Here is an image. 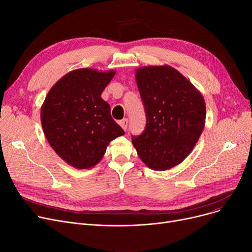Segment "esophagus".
I'll return each instance as SVG.
<instances>
[{"instance_id":"obj_1","label":"esophagus","mask_w":252,"mask_h":252,"mask_svg":"<svg viewBox=\"0 0 252 252\" xmlns=\"http://www.w3.org/2000/svg\"><path fill=\"white\" fill-rule=\"evenodd\" d=\"M118 124H119V126H121L124 128V130L127 129V119L126 118H124L123 121H119Z\"/></svg>"}]
</instances>
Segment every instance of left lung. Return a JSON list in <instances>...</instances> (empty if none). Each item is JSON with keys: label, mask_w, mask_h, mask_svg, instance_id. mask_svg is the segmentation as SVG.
<instances>
[{"label": "left lung", "mask_w": 252, "mask_h": 252, "mask_svg": "<svg viewBox=\"0 0 252 252\" xmlns=\"http://www.w3.org/2000/svg\"><path fill=\"white\" fill-rule=\"evenodd\" d=\"M136 82L146 126L131 142L148 167L169 169L190 154L201 136L206 116L204 99L190 81L168 65L138 68Z\"/></svg>", "instance_id": "obj_1"}]
</instances>
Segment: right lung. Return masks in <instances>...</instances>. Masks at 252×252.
I'll use <instances>...</instances> for the list:
<instances>
[{
  "instance_id": "add662e5",
  "label": "right lung",
  "mask_w": 252,
  "mask_h": 252,
  "mask_svg": "<svg viewBox=\"0 0 252 252\" xmlns=\"http://www.w3.org/2000/svg\"><path fill=\"white\" fill-rule=\"evenodd\" d=\"M115 71L72 70L51 88L41 108L44 134L59 157L86 169L96 165L109 143L125 135L101 98Z\"/></svg>"
}]
</instances>
